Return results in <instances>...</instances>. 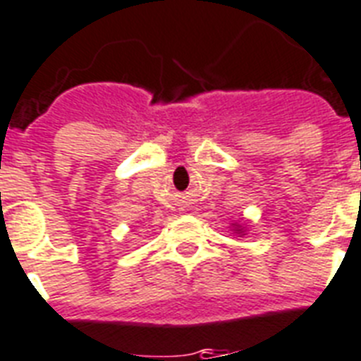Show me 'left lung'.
Here are the masks:
<instances>
[{
  "mask_svg": "<svg viewBox=\"0 0 361 361\" xmlns=\"http://www.w3.org/2000/svg\"><path fill=\"white\" fill-rule=\"evenodd\" d=\"M232 232H234V234H238V236H245V226L243 225H240V223H232Z\"/></svg>",
  "mask_w": 361,
  "mask_h": 361,
  "instance_id": "8db88e82",
  "label": "left lung"
}]
</instances>
